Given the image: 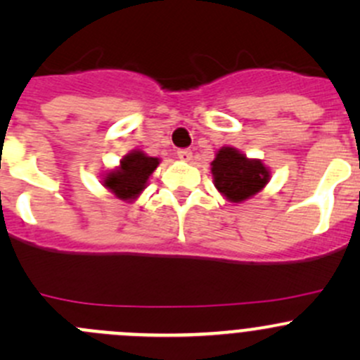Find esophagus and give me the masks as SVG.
<instances>
[{
  "label": "esophagus",
  "mask_w": 360,
  "mask_h": 360,
  "mask_svg": "<svg viewBox=\"0 0 360 360\" xmlns=\"http://www.w3.org/2000/svg\"><path fill=\"white\" fill-rule=\"evenodd\" d=\"M177 158L183 160V162H190V160L193 158V153H191L190 150H179L177 151Z\"/></svg>",
  "instance_id": "obj_1"
}]
</instances>
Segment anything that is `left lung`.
<instances>
[{
    "mask_svg": "<svg viewBox=\"0 0 360 360\" xmlns=\"http://www.w3.org/2000/svg\"><path fill=\"white\" fill-rule=\"evenodd\" d=\"M214 186L231 203H242L259 193L270 181V167L261 160L249 158L233 146L217 150L210 163Z\"/></svg>",
    "mask_w": 360,
    "mask_h": 360,
    "instance_id": "obj_1",
    "label": "left lung"
}]
</instances>
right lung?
<instances>
[{
  "label": "right lung",
  "instance_id": "obj_1",
  "mask_svg": "<svg viewBox=\"0 0 360 360\" xmlns=\"http://www.w3.org/2000/svg\"><path fill=\"white\" fill-rule=\"evenodd\" d=\"M158 165L160 158L150 157L141 150H132L120 160L118 167L104 170L101 183L120 200L134 202L146 190L150 176Z\"/></svg>",
  "mask_w": 360,
  "mask_h": 360
}]
</instances>
